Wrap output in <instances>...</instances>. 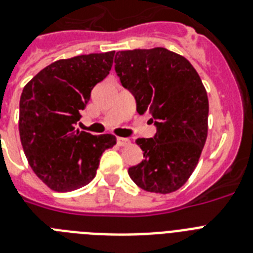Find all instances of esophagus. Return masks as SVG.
Instances as JSON below:
<instances>
[{
  "instance_id": "esophagus-1",
  "label": "esophagus",
  "mask_w": 253,
  "mask_h": 253,
  "mask_svg": "<svg viewBox=\"0 0 253 253\" xmlns=\"http://www.w3.org/2000/svg\"><path fill=\"white\" fill-rule=\"evenodd\" d=\"M117 143H118L121 147H125V146H128V144H131V140L127 138H117Z\"/></svg>"
}]
</instances>
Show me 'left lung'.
<instances>
[{
    "instance_id": "8db88e82",
    "label": "left lung",
    "mask_w": 253,
    "mask_h": 253,
    "mask_svg": "<svg viewBox=\"0 0 253 253\" xmlns=\"http://www.w3.org/2000/svg\"><path fill=\"white\" fill-rule=\"evenodd\" d=\"M115 72L150 115L154 138L136 139L143 160L128 168L131 180L151 193L176 192L192 176L208 138L209 99L201 77L184 56L163 47L119 51Z\"/></svg>"
}]
</instances>
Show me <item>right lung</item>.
<instances>
[{
    "label": "right lung",
    "mask_w": 253,
    "mask_h": 253,
    "mask_svg": "<svg viewBox=\"0 0 253 253\" xmlns=\"http://www.w3.org/2000/svg\"><path fill=\"white\" fill-rule=\"evenodd\" d=\"M114 51L57 60L27 83L19 101V136L30 167L48 188L72 192L94 178L114 135L76 130L90 91L109 75Z\"/></svg>",
    "instance_id": "1"
}]
</instances>
